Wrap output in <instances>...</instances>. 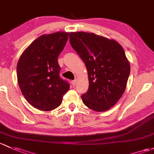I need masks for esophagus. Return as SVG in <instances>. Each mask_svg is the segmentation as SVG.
I'll list each match as a JSON object with an SVG mask.
<instances>
[{
	"label": "esophagus",
	"instance_id": "esophagus-1",
	"mask_svg": "<svg viewBox=\"0 0 154 154\" xmlns=\"http://www.w3.org/2000/svg\"><path fill=\"white\" fill-rule=\"evenodd\" d=\"M76 83H77L76 79H75V80H73V81H72V82H71V84H72V86H74V87H75V85H76Z\"/></svg>",
	"mask_w": 154,
	"mask_h": 154
}]
</instances>
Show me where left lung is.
Returning <instances> with one entry per match:
<instances>
[{"mask_svg": "<svg viewBox=\"0 0 154 154\" xmlns=\"http://www.w3.org/2000/svg\"><path fill=\"white\" fill-rule=\"evenodd\" d=\"M69 42L88 69L83 103L95 111L109 110L124 93L131 72L124 50L116 41L85 32L69 33Z\"/></svg>", "mask_w": 154, "mask_h": 154, "instance_id": "8db88e82", "label": "left lung"}]
</instances>
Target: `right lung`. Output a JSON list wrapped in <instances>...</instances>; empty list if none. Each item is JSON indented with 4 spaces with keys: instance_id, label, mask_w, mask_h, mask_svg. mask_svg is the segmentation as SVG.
Masks as SVG:
<instances>
[{
    "instance_id": "add662e5",
    "label": "right lung",
    "mask_w": 154,
    "mask_h": 154,
    "mask_svg": "<svg viewBox=\"0 0 154 154\" xmlns=\"http://www.w3.org/2000/svg\"><path fill=\"white\" fill-rule=\"evenodd\" d=\"M69 33L57 32L43 35L25 50L17 65L20 90L32 107L50 111L62 102L69 89L67 81L60 77L58 57L64 50Z\"/></svg>"
}]
</instances>
